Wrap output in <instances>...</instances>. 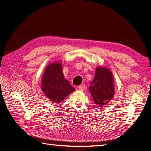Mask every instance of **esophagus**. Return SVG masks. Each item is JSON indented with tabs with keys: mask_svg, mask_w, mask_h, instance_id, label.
<instances>
[{
	"mask_svg": "<svg viewBox=\"0 0 151 151\" xmlns=\"http://www.w3.org/2000/svg\"><path fill=\"white\" fill-rule=\"evenodd\" d=\"M78 88H79V90H81V91H83V90H85L86 86H85V85H81V86H78Z\"/></svg>",
	"mask_w": 151,
	"mask_h": 151,
	"instance_id": "1",
	"label": "esophagus"
}]
</instances>
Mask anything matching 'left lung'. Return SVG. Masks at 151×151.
Wrapping results in <instances>:
<instances>
[{"mask_svg":"<svg viewBox=\"0 0 151 151\" xmlns=\"http://www.w3.org/2000/svg\"><path fill=\"white\" fill-rule=\"evenodd\" d=\"M89 90L98 106H103L110 101L114 94V80L111 71L106 68L97 67Z\"/></svg>","mask_w":151,"mask_h":151,"instance_id":"1","label":"left lung"}]
</instances>
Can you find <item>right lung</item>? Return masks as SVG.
I'll use <instances>...</instances> for the list:
<instances>
[{
  "mask_svg": "<svg viewBox=\"0 0 151 151\" xmlns=\"http://www.w3.org/2000/svg\"><path fill=\"white\" fill-rule=\"evenodd\" d=\"M42 88L44 94L55 103L63 101L67 96L75 91L70 82L64 78L61 65L55 62L48 65L45 70Z\"/></svg>",
  "mask_w": 151,
  "mask_h": 151,
  "instance_id": "1",
  "label": "right lung"
}]
</instances>
